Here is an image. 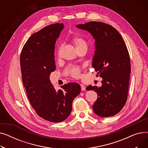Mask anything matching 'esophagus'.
Segmentation results:
<instances>
[{"label":"esophagus","mask_w":148,"mask_h":148,"mask_svg":"<svg viewBox=\"0 0 148 148\" xmlns=\"http://www.w3.org/2000/svg\"><path fill=\"white\" fill-rule=\"evenodd\" d=\"M80 87H81V89H82V90H86V86H85L84 85L81 84H80Z\"/></svg>","instance_id":"1"}]
</instances>
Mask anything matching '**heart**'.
<instances>
[{
  "label": "heart",
  "mask_w": 148,
  "mask_h": 148,
  "mask_svg": "<svg viewBox=\"0 0 148 148\" xmlns=\"http://www.w3.org/2000/svg\"><path fill=\"white\" fill-rule=\"evenodd\" d=\"M73 42L75 46V49L82 48V47H85V48L88 47L86 42L81 37L75 36L73 38ZM66 73L72 77H77L80 74V69L78 67H76V66L70 67L66 70Z\"/></svg>",
  "instance_id": "1"
}]
</instances>
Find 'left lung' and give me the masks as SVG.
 Returning <instances> with one entry per match:
<instances>
[{
    "label": "left lung",
    "mask_w": 148,
    "mask_h": 148,
    "mask_svg": "<svg viewBox=\"0 0 148 148\" xmlns=\"http://www.w3.org/2000/svg\"><path fill=\"white\" fill-rule=\"evenodd\" d=\"M76 27L88 31L95 41L92 65L103 80L101 87L86 88L98 94L93 110L101 118L114 116L127 99L131 64L125 43L117 30L104 23L90 21Z\"/></svg>",
    "instance_id": "1"
}]
</instances>
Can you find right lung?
<instances>
[{
	"mask_svg": "<svg viewBox=\"0 0 148 148\" xmlns=\"http://www.w3.org/2000/svg\"><path fill=\"white\" fill-rule=\"evenodd\" d=\"M64 27L62 23H57L33 34L20 54L22 80L29 101L38 116L52 122H60L68 117L73 100L81 92L75 83L56 90L50 80L51 73L56 69L54 45Z\"/></svg>",
	"mask_w": 148,
	"mask_h": 148,
	"instance_id": "right-lung-1",
	"label": "right lung"
}]
</instances>
